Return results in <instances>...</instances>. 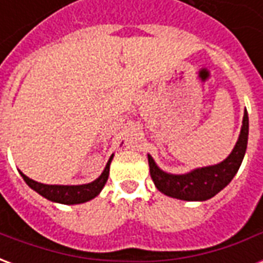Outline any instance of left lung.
<instances>
[{
  "instance_id": "left-lung-1",
  "label": "left lung",
  "mask_w": 263,
  "mask_h": 263,
  "mask_svg": "<svg viewBox=\"0 0 263 263\" xmlns=\"http://www.w3.org/2000/svg\"><path fill=\"white\" fill-rule=\"evenodd\" d=\"M248 131L249 120L245 109L239 137L228 158L217 165L198 167L184 175L166 173L155 163L154 158L148 155L149 172L156 189L169 197L186 201H204L214 197L237 175L248 145Z\"/></svg>"
}]
</instances>
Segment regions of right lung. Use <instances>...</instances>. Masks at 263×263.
I'll return each instance as SVG.
<instances>
[{
    "mask_svg": "<svg viewBox=\"0 0 263 263\" xmlns=\"http://www.w3.org/2000/svg\"><path fill=\"white\" fill-rule=\"evenodd\" d=\"M112 156L107 162L105 169L103 173L91 183H87V184H79V186H62V184H43V183L35 182L28 176H25L22 172H20L22 179L25 180V183L32 189L35 190L36 193H39L42 197L48 198L50 201L60 204H81L90 201L92 198L100 194V192L103 190L105 186V183L108 180L109 175V165H111V160Z\"/></svg>",
    "mask_w": 263,
    "mask_h": 263,
    "instance_id": "add662e5",
    "label": "right lung"
}]
</instances>
